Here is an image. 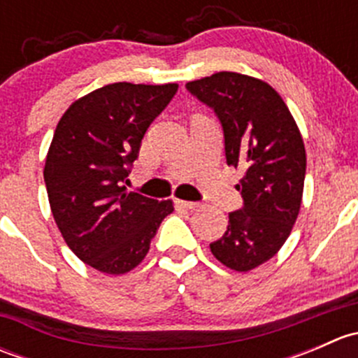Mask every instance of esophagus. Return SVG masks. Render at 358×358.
Here are the masks:
<instances>
[{
  "label": "esophagus",
  "mask_w": 358,
  "mask_h": 358,
  "mask_svg": "<svg viewBox=\"0 0 358 358\" xmlns=\"http://www.w3.org/2000/svg\"><path fill=\"white\" fill-rule=\"evenodd\" d=\"M176 204L180 206V208H185V209H199L202 208V202H192V201H176Z\"/></svg>",
  "instance_id": "34e87169"
}]
</instances>
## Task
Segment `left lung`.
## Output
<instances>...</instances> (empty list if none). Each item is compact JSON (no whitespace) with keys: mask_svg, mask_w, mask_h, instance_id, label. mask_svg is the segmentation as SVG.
Returning <instances> with one entry per match:
<instances>
[{"mask_svg":"<svg viewBox=\"0 0 358 358\" xmlns=\"http://www.w3.org/2000/svg\"><path fill=\"white\" fill-rule=\"evenodd\" d=\"M187 92L218 117L227 164L244 169L243 208L229 215L222 239L209 244L218 262L248 272L268 262L289 237L301 206L306 156L279 93L237 72L187 83Z\"/></svg>","mask_w":358,"mask_h":358,"instance_id":"1","label":"left lung"}]
</instances>
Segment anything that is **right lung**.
<instances>
[{
    "label": "right lung",
    "mask_w": 358,
    "mask_h": 358,
    "mask_svg": "<svg viewBox=\"0 0 358 358\" xmlns=\"http://www.w3.org/2000/svg\"><path fill=\"white\" fill-rule=\"evenodd\" d=\"M178 85L114 83L69 107L45 164L50 206L64 241L86 265L110 275L135 268L173 202L128 192L150 122Z\"/></svg>",
    "instance_id": "right-lung-1"
}]
</instances>
